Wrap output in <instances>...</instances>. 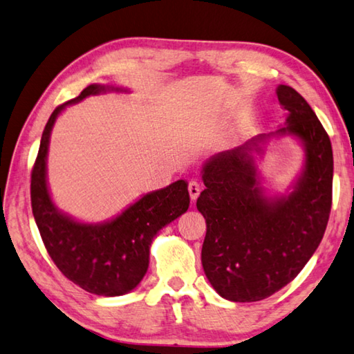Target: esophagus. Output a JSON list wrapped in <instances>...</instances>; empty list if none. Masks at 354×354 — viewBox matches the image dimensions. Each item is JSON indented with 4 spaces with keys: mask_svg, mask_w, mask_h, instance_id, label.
<instances>
[{
    "mask_svg": "<svg viewBox=\"0 0 354 354\" xmlns=\"http://www.w3.org/2000/svg\"><path fill=\"white\" fill-rule=\"evenodd\" d=\"M189 195H190V198L192 199H194V201H195V199L199 196V194H201V184H199L198 181H190L189 183Z\"/></svg>",
    "mask_w": 354,
    "mask_h": 354,
    "instance_id": "esophagus-1",
    "label": "esophagus"
}]
</instances>
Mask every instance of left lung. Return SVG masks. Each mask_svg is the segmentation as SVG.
<instances>
[{"instance_id": "8db88e82", "label": "left lung", "mask_w": 354, "mask_h": 354, "mask_svg": "<svg viewBox=\"0 0 354 354\" xmlns=\"http://www.w3.org/2000/svg\"><path fill=\"white\" fill-rule=\"evenodd\" d=\"M288 111L279 133L305 144L306 164L291 195L268 201L257 187L252 150L266 138L223 151L203 167L205 189L196 207L207 232L201 261L210 285L232 301H259L292 281L316 252L333 201V150L316 113L294 88L280 85Z\"/></svg>"}]
</instances>
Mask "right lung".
Wrapping results in <instances>:
<instances>
[{
    "label": "right lung",
    "mask_w": 354,
    "mask_h": 354,
    "mask_svg": "<svg viewBox=\"0 0 354 354\" xmlns=\"http://www.w3.org/2000/svg\"><path fill=\"white\" fill-rule=\"evenodd\" d=\"M108 89L114 88L89 85L50 114L32 167L30 203L44 248L60 272L91 294L122 295L144 279L153 239L189 209L190 196L187 184L179 179L142 196L113 221L95 226L77 223L55 209L46 184V155L54 122L66 105Z\"/></svg>",
    "instance_id": "1"
}]
</instances>
